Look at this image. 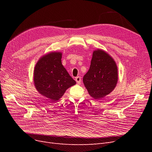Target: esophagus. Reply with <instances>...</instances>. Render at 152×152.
Returning a JSON list of instances; mask_svg holds the SVG:
<instances>
[{
    "label": "esophagus",
    "instance_id": "esophagus-1",
    "mask_svg": "<svg viewBox=\"0 0 152 152\" xmlns=\"http://www.w3.org/2000/svg\"><path fill=\"white\" fill-rule=\"evenodd\" d=\"M75 81L77 82V84H80V82H81V77H79V76L75 77Z\"/></svg>",
    "mask_w": 152,
    "mask_h": 152
}]
</instances>
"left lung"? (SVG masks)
<instances>
[{
    "instance_id": "obj_1",
    "label": "left lung",
    "mask_w": 152,
    "mask_h": 152,
    "mask_svg": "<svg viewBox=\"0 0 152 152\" xmlns=\"http://www.w3.org/2000/svg\"><path fill=\"white\" fill-rule=\"evenodd\" d=\"M118 80L116 63L104 50L94 51L88 72L83 82L89 94L95 99L104 98L115 89Z\"/></svg>"
}]
</instances>
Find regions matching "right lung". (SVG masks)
Returning <instances> with one entry per match:
<instances>
[{"mask_svg":"<svg viewBox=\"0 0 152 152\" xmlns=\"http://www.w3.org/2000/svg\"><path fill=\"white\" fill-rule=\"evenodd\" d=\"M61 53H50L41 58L34 70V83L42 95L51 101H57L66 90L76 82L61 63Z\"/></svg>","mask_w":152,"mask_h":152,"instance_id":"right-lung-1","label":"right lung"}]
</instances>
